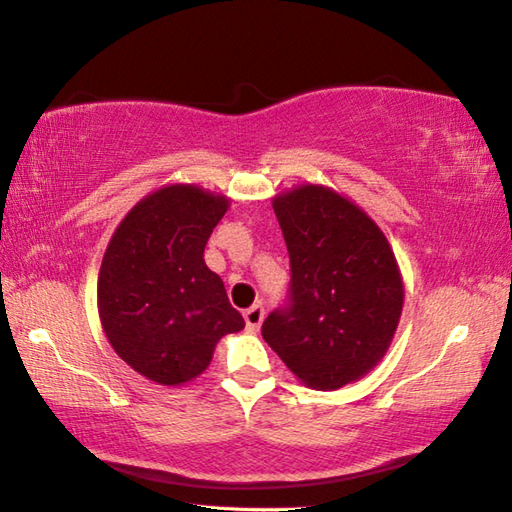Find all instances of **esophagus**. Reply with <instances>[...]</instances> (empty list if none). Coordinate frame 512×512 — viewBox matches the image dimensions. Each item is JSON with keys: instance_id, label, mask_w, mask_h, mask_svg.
<instances>
[{"instance_id": "esophagus-1", "label": "esophagus", "mask_w": 512, "mask_h": 512, "mask_svg": "<svg viewBox=\"0 0 512 512\" xmlns=\"http://www.w3.org/2000/svg\"><path fill=\"white\" fill-rule=\"evenodd\" d=\"M243 316H245L247 329L249 331H258L260 322H263V318H265V309H263V305H254V307H249Z\"/></svg>"}]
</instances>
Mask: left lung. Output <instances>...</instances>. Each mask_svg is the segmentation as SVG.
Listing matches in <instances>:
<instances>
[{"label":"left lung","mask_w":512,"mask_h":512,"mask_svg":"<svg viewBox=\"0 0 512 512\" xmlns=\"http://www.w3.org/2000/svg\"><path fill=\"white\" fill-rule=\"evenodd\" d=\"M274 212L291 280L263 338L307 387L340 389L389 349L404 302L398 263L380 227L327 187L276 196Z\"/></svg>","instance_id":"left-lung-1"}]
</instances>
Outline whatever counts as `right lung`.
Returning <instances> with one entry per match:
<instances>
[{
  "label": "right lung",
  "instance_id": "obj_1",
  "mask_svg": "<svg viewBox=\"0 0 512 512\" xmlns=\"http://www.w3.org/2000/svg\"><path fill=\"white\" fill-rule=\"evenodd\" d=\"M229 201L194 185L150 194L123 218L99 271V318L117 356L174 387L201 375L245 327L203 252Z\"/></svg>",
  "mask_w": 512,
  "mask_h": 512
}]
</instances>
